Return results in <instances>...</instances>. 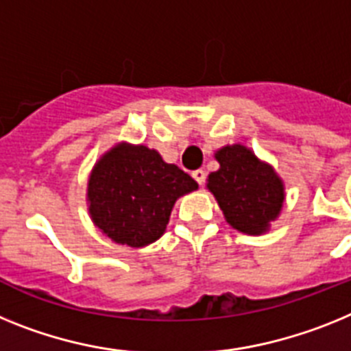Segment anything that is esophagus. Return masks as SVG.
Instances as JSON below:
<instances>
[{
  "label": "esophagus",
  "mask_w": 351,
  "mask_h": 351,
  "mask_svg": "<svg viewBox=\"0 0 351 351\" xmlns=\"http://www.w3.org/2000/svg\"><path fill=\"white\" fill-rule=\"evenodd\" d=\"M193 178L196 180V182H197V184H199V185L205 184V180H206L205 169H196V171H193Z\"/></svg>",
  "instance_id": "34e87169"
}]
</instances>
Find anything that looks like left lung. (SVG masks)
Listing matches in <instances>:
<instances>
[{
  "label": "left lung",
  "instance_id": "obj_1",
  "mask_svg": "<svg viewBox=\"0 0 351 351\" xmlns=\"http://www.w3.org/2000/svg\"><path fill=\"white\" fill-rule=\"evenodd\" d=\"M215 158L221 167L208 175V189L226 221L243 233L267 231L268 222L281 212L285 199L281 180L242 145L224 146Z\"/></svg>",
  "mask_w": 351,
  "mask_h": 351
}]
</instances>
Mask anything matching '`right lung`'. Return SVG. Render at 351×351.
I'll return each instance as SVG.
<instances>
[{
	"label": "right lung",
	"instance_id": "1",
	"mask_svg": "<svg viewBox=\"0 0 351 351\" xmlns=\"http://www.w3.org/2000/svg\"><path fill=\"white\" fill-rule=\"evenodd\" d=\"M196 189L187 173L155 150L118 145L90 176L91 219L114 242L143 247L164 233L175 201Z\"/></svg>",
	"mask_w": 351,
	"mask_h": 351
}]
</instances>
